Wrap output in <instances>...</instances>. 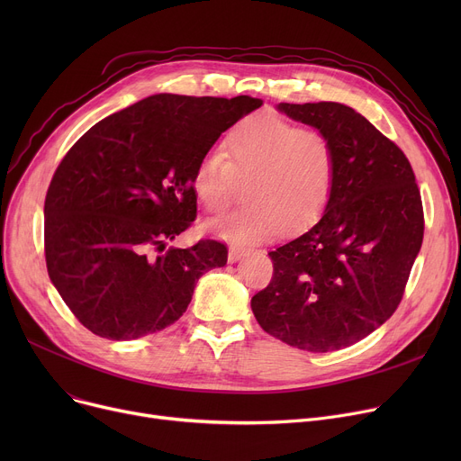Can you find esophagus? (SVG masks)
<instances>
[{"label": "esophagus", "mask_w": 461, "mask_h": 461, "mask_svg": "<svg viewBox=\"0 0 461 461\" xmlns=\"http://www.w3.org/2000/svg\"><path fill=\"white\" fill-rule=\"evenodd\" d=\"M247 254H249V250H247V249L231 247V249L228 250V261H230V263H235V261H239L240 258H245Z\"/></svg>", "instance_id": "esophagus-1"}]
</instances>
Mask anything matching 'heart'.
I'll return each mask as SVG.
<instances>
[{
  "label": "heart",
  "mask_w": 461,
  "mask_h": 461,
  "mask_svg": "<svg viewBox=\"0 0 461 461\" xmlns=\"http://www.w3.org/2000/svg\"><path fill=\"white\" fill-rule=\"evenodd\" d=\"M224 151L205 153L192 176L198 202L211 214L222 212L247 181L237 211L205 224L233 245H249L278 231L313 224L330 203L338 157L330 138L275 113L252 115L235 125Z\"/></svg>",
  "instance_id": "obj_1"
}]
</instances>
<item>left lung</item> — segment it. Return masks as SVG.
Listing matches in <instances>:
<instances>
[{
    "label": "left lung",
    "instance_id": "left-lung-1",
    "mask_svg": "<svg viewBox=\"0 0 461 461\" xmlns=\"http://www.w3.org/2000/svg\"><path fill=\"white\" fill-rule=\"evenodd\" d=\"M327 134L338 174L308 231L269 252L275 275L252 297L265 332L312 353L357 344L398 308L420 252L424 212L413 167L394 141L340 103H280Z\"/></svg>",
    "mask_w": 461,
    "mask_h": 461
}]
</instances>
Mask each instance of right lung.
I'll return each instance as SVG.
<instances>
[{
	"label": "right lung",
	"instance_id": "1",
	"mask_svg": "<svg viewBox=\"0 0 461 461\" xmlns=\"http://www.w3.org/2000/svg\"><path fill=\"white\" fill-rule=\"evenodd\" d=\"M263 104L160 93L93 125L65 155L44 200L48 276L77 320L108 340L176 323L228 249H167L196 218L192 176L240 117Z\"/></svg>",
	"mask_w": 461,
	"mask_h": 461
}]
</instances>
